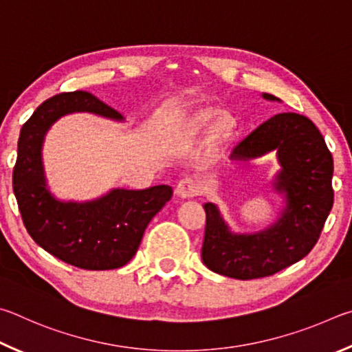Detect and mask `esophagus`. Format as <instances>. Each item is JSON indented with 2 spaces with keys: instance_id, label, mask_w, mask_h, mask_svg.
I'll return each mask as SVG.
<instances>
[{
  "instance_id": "1",
  "label": "esophagus",
  "mask_w": 352,
  "mask_h": 352,
  "mask_svg": "<svg viewBox=\"0 0 352 352\" xmlns=\"http://www.w3.org/2000/svg\"><path fill=\"white\" fill-rule=\"evenodd\" d=\"M176 193L182 196V198H195L201 193V182L198 177L195 176H186L177 182Z\"/></svg>"
}]
</instances>
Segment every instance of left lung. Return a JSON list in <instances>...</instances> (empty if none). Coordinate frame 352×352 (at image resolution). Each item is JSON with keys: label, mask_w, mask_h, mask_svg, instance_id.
I'll use <instances>...</instances> for the list:
<instances>
[{"label": "left lung", "mask_w": 352, "mask_h": 352, "mask_svg": "<svg viewBox=\"0 0 352 352\" xmlns=\"http://www.w3.org/2000/svg\"><path fill=\"white\" fill-rule=\"evenodd\" d=\"M272 150L281 164L275 188L286 193V210L267 230L232 235L218 208L206 204L201 256L213 272L236 280L263 278L300 261L318 241L334 204V160L322 133L305 116L281 113L238 142L230 157L250 159Z\"/></svg>", "instance_id": "obj_1"}]
</instances>
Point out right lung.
I'll return each mask as SVG.
<instances>
[{
  "mask_svg": "<svg viewBox=\"0 0 352 352\" xmlns=\"http://www.w3.org/2000/svg\"><path fill=\"white\" fill-rule=\"evenodd\" d=\"M74 111L122 119L119 111L86 91L61 92L43 102L18 139L12 175L18 208L34 241L58 260L86 270L119 269L138 252L146 226L171 199L173 188H119L85 204L54 199L43 175L41 144L49 126Z\"/></svg>",
  "mask_w": 352,
  "mask_h": 352,
  "instance_id": "right-lung-1",
  "label": "right lung"
}]
</instances>
